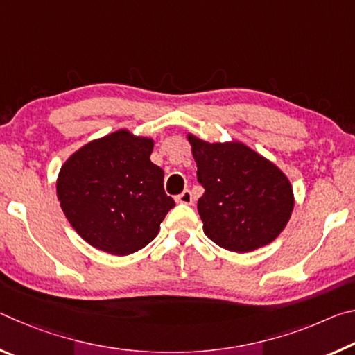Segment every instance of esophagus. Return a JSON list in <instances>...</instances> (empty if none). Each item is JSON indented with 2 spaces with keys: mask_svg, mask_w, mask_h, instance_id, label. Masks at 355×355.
I'll list each match as a JSON object with an SVG mask.
<instances>
[{
  "mask_svg": "<svg viewBox=\"0 0 355 355\" xmlns=\"http://www.w3.org/2000/svg\"><path fill=\"white\" fill-rule=\"evenodd\" d=\"M175 200H177L178 203H183V205H191V203H192V194H191V191H189V189H184V191L182 192V194L175 197Z\"/></svg>",
  "mask_w": 355,
  "mask_h": 355,
  "instance_id": "34e87169",
  "label": "esophagus"
}]
</instances>
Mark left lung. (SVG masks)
Listing matches in <instances>:
<instances>
[{"instance_id":"1","label":"left lung","mask_w":355,"mask_h":355,"mask_svg":"<svg viewBox=\"0 0 355 355\" xmlns=\"http://www.w3.org/2000/svg\"><path fill=\"white\" fill-rule=\"evenodd\" d=\"M188 141L205 188L197 203L205 235L238 254L272 243L294 208L290 178L239 141L208 142L192 133Z\"/></svg>"}]
</instances>
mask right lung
I'll list each match as a JSON object with an SVG mask.
<instances>
[{
  "instance_id": "add662e5",
  "label": "right lung",
  "mask_w": 355,
  "mask_h": 355,
  "mask_svg": "<svg viewBox=\"0 0 355 355\" xmlns=\"http://www.w3.org/2000/svg\"><path fill=\"white\" fill-rule=\"evenodd\" d=\"M155 139L122 128L84 144L62 164L58 200L92 248L123 257L146 248L175 207L164 172L150 161Z\"/></svg>"
}]
</instances>
